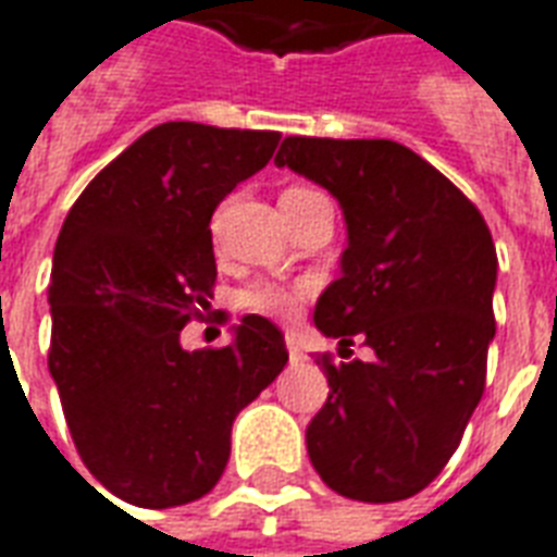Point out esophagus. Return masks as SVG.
<instances>
[{"instance_id":"esophagus-1","label":"esophagus","mask_w":557,"mask_h":557,"mask_svg":"<svg viewBox=\"0 0 557 557\" xmlns=\"http://www.w3.org/2000/svg\"><path fill=\"white\" fill-rule=\"evenodd\" d=\"M286 347H288V359H292V362H304V359H307V354L300 350V345H297V338L292 333L286 335Z\"/></svg>"}]
</instances>
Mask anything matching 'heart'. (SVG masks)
Masks as SVG:
<instances>
[{"mask_svg": "<svg viewBox=\"0 0 557 557\" xmlns=\"http://www.w3.org/2000/svg\"><path fill=\"white\" fill-rule=\"evenodd\" d=\"M315 195L321 193L309 189V186H288V189H283V195H280V207L286 212L292 210V207H297V203L315 198ZM307 283L286 286V283H269V280H262V283H250V286L242 292L239 307L253 312V315L274 318V321H288V318L297 315V309L307 300Z\"/></svg>", "mask_w": 557, "mask_h": 557, "instance_id": "heart-1", "label": "heart"}]
</instances>
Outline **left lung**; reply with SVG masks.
Segmentation results:
<instances>
[{"label": "left lung", "instance_id": "1", "mask_svg": "<svg viewBox=\"0 0 557 557\" xmlns=\"http://www.w3.org/2000/svg\"><path fill=\"white\" fill-rule=\"evenodd\" d=\"M288 165L342 203V277L315 304L338 338L315 359L330 397L307 426L309 461L335 494L409 499L438 476L485 392L496 248L456 184L392 139L286 137ZM359 337L371 363L350 360Z\"/></svg>", "mask_w": 557, "mask_h": 557}]
</instances>
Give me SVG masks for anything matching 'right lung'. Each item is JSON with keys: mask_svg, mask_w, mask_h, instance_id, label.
Here are the masks:
<instances>
[{"mask_svg": "<svg viewBox=\"0 0 557 557\" xmlns=\"http://www.w3.org/2000/svg\"><path fill=\"white\" fill-rule=\"evenodd\" d=\"M277 146V131L163 122L104 165L63 222L49 371L81 461L125 503L210 494L236 414L286 368L283 333L262 315L242 318L227 347H181L215 286L212 212Z\"/></svg>", "mask_w": 557, "mask_h": 557, "instance_id": "1", "label": "right lung"}]
</instances>
